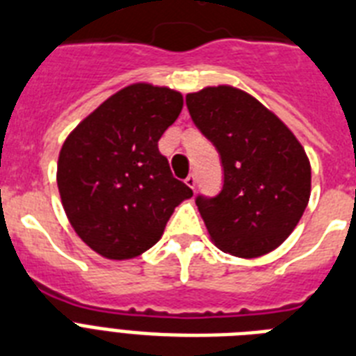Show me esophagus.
Instances as JSON below:
<instances>
[{"mask_svg": "<svg viewBox=\"0 0 356 356\" xmlns=\"http://www.w3.org/2000/svg\"><path fill=\"white\" fill-rule=\"evenodd\" d=\"M186 184H187V186H189V187H191L193 191H195V187H196V175H189V176H187V178H186Z\"/></svg>", "mask_w": 356, "mask_h": 356, "instance_id": "1", "label": "esophagus"}]
</instances>
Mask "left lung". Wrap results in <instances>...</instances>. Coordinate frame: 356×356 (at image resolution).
<instances>
[{
	"mask_svg": "<svg viewBox=\"0 0 356 356\" xmlns=\"http://www.w3.org/2000/svg\"><path fill=\"white\" fill-rule=\"evenodd\" d=\"M193 123L217 149L222 189L196 196L209 237L235 257L275 250L311 196V163L280 118L243 90L204 88L186 97Z\"/></svg>",
	"mask_w": 356,
	"mask_h": 356,
	"instance_id": "8db88e82",
	"label": "left lung"
}]
</instances>
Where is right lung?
Here are the masks:
<instances>
[{"label": "right lung", "mask_w": 356, "mask_h": 356, "mask_svg": "<svg viewBox=\"0 0 356 356\" xmlns=\"http://www.w3.org/2000/svg\"><path fill=\"white\" fill-rule=\"evenodd\" d=\"M184 106L181 93L132 84L102 102L62 145L56 184L71 226L108 259L154 246L175 207L191 198L158 149Z\"/></svg>", "instance_id": "add662e5"}]
</instances>
